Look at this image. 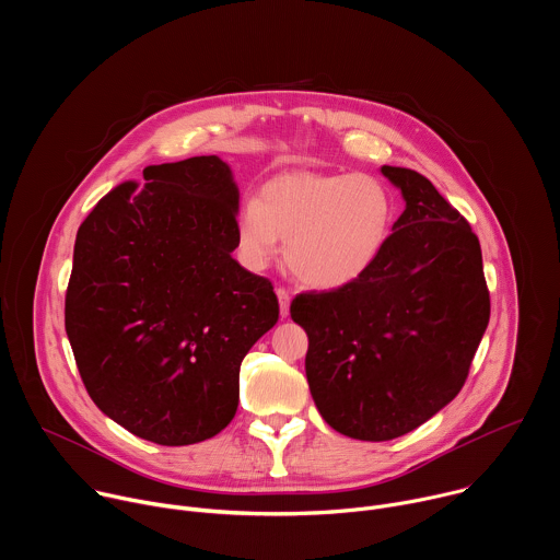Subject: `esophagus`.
Segmentation results:
<instances>
[{
  "label": "esophagus",
  "mask_w": 560,
  "mask_h": 560,
  "mask_svg": "<svg viewBox=\"0 0 560 560\" xmlns=\"http://www.w3.org/2000/svg\"><path fill=\"white\" fill-rule=\"evenodd\" d=\"M277 296H279V310H281V318H285V316L290 314V294H288L283 288H279V290H277Z\"/></svg>",
  "instance_id": "obj_1"
}]
</instances>
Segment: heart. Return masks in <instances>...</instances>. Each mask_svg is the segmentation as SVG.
I'll return each instance as SVG.
<instances>
[{
    "instance_id": "obj_1",
    "label": "heart",
    "mask_w": 560,
    "mask_h": 560,
    "mask_svg": "<svg viewBox=\"0 0 560 560\" xmlns=\"http://www.w3.org/2000/svg\"><path fill=\"white\" fill-rule=\"evenodd\" d=\"M396 197L376 175L292 171L268 179L236 217L244 264L261 270L285 238L290 272L316 290L361 281L383 257L396 223Z\"/></svg>"
}]
</instances>
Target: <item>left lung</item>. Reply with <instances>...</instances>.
Listing matches in <instances>:
<instances>
[{
  "mask_svg": "<svg viewBox=\"0 0 560 560\" xmlns=\"http://www.w3.org/2000/svg\"><path fill=\"white\" fill-rule=\"evenodd\" d=\"M406 210L357 283L290 305L307 335L305 376L324 421L359 441L404 436L460 392L490 322L481 244L410 168L381 166Z\"/></svg>",
  "mask_w": 560,
  "mask_h": 560,
  "instance_id": "obj_1",
  "label": "left lung"
}]
</instances>
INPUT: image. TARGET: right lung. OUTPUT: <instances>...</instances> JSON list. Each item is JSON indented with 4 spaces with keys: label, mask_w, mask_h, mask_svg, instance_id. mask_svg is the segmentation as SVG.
<instances>
[{
    "label": "right lung",
    "mask_w": 560,
    "mask_h": 560,
    "mask_svg": "<svg viewBox=\"0 0 560 560\" xmlns=\"http://www.w3.org/2000/svg\"><path fill=\"white\" fill-rule=\"evenodd\" d=\"M79 225L66 335L95 406L156 445L219 434L238 368L279 318L268 279L232 259L238 188L217 154L143 168Z\"/></svg>",
    "instance_id": "1"
}]
</instances>
